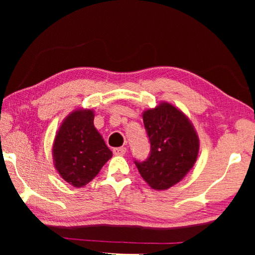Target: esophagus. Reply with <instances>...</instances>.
<instances>
[{"mask_svg":"<svg viewBox=\"0 0 255 255\" xmlns=\"http://www.w3.org/2000/svg\"><path fill=\"white\" fill-rule=\"evenodd\" d=\"M126 150H127L126 147H116V148H114L112 152H114L115 155H120V156H122V155L126 154Z\"/></svg>","mask_w":255,"mask_h":255,"instance_id":"obj_1","label":"esophagus"}]
</instances>
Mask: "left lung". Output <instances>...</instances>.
<instances>
[{
  "label": "left lung",
  "instance_id": "obj_1",
  "mask_svg": "<svg viewBox=\"0 0 255 255\" xmlns=\"http://www.w3.org/2000/svg\"><path fill=\"white\" fill-rule=\"evenodd\" d=\"M143 120L150 150L145 161L133 159V163L149 187L169 189L193 166L199 139L189 119L170 103L146 110Z\"/></svg>",
  "mask_w": 255,
  "mask_h": 255
}]
</instances>
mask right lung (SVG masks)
Masks as SVG:
<instances>
[{
	"label": "right lung",
	"instance_id": "add662e5",
	"mask_svg": "<svg viewBox=\"0 0 255 255\" xmlns=\"http://www.w3.org/2000/svg\"><path fill=\"white\" fill-rule=\"evenodd\" d=\"M92 110L74 111L64 120L53 147L55 167L60 176L76 188L96 178L112 156L93 125Z\"/></svg>",
	"mask_w": 255,
	"mask_h": 255
}]
</instances>
